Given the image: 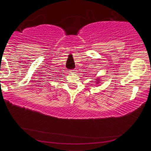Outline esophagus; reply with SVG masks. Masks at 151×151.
Listing matches in <instances>:
<instances>
[{"label":"esophagus","instance_id":"1","mask_svg":"<svg viewBox=\"0 0 151 151\" xmlns=\"http://www.w3.org/2000/svg\"><path fill=\"white\" fill-rule=\"evenodd\" d=\"M76 71H77V70H75V69H73V70H70V73H76Z\"/></svg>","mask_w":151,"mask_h":151}]
</instances>
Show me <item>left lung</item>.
<instances>
[{
  "label": "left lung",
  "instance_id": "1",
  "mask_svg": "<svg viewBox=\"0 0 151 151\" xmlns=\"http://www.w3.org/2000/svg\"><path fill=\"white\" fill-rule=\"evenodd\" d=\"M100 79H99V78H96V81H97V84H98V83H99V82H100Z\"/></svg>",
  "mask_w": 151,
  "mask_h": 151
}]
</instances>
